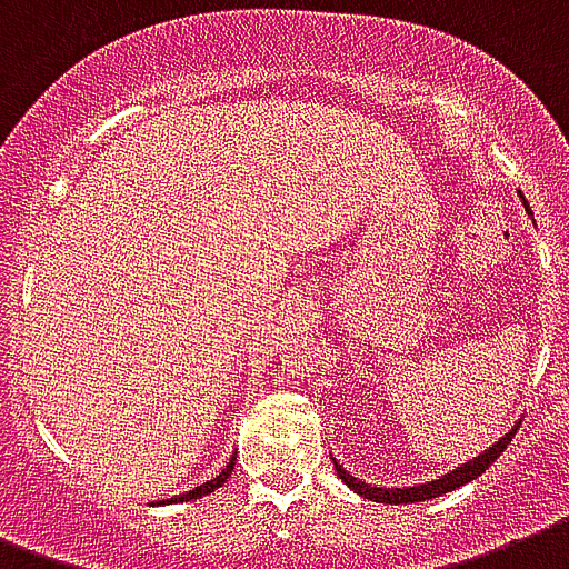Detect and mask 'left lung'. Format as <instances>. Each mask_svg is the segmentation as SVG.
I'll use <instances>...</instances> for the list:
<instances>
[{
    "label": "left lung",
    "instance_id": "left-lung-1",
    "mask_svg": "<svg viewBox=\"0 0 569 569\" xmlns=\"http://www.w3.org/2000/svg\"><path fill=\"white\" fill-rule=\"evenodd\" d=\"M522 204H526V210H528L526 198H522ZM528 213H531V210H528ZM517 427H519V421L510 427L508 433L501 436L499 442L492 445V448L481 451L478 457H472V460H466L463 466H457V469H451V472L439 475V478H433V481L416 483V487H380V483H365L347 472L345 466L338 463L335 457H332V463H335V472H338V478H341V481H345L350 490L359 492V496H365V499L382 501V505H412V501H427V499H436V496H442V492L460 490L463 483L475 481L478 475L487 472V469H490V466L499 460L501 451H505V448L510 445V439H513V433H517Z\"/></svg>",
    "mask_w": 569,
    "mask_h": 569
}]
</instances>
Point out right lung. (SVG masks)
<instances>
[{
	"instance_id": "1",
	"label": "right lung",
	"mask_w": 569,
	"mask_h": 569,
	"mask_svg": "<svg viewBox=\"0 0 569 569\" xmlns=\"http://www.w3.org/2000/svg\"><path fill=\"white\" fill-rule=\"evenodd\" d=\"M234 460H237V457H231L222 472L216 475V478H210V481H207V483H198L196 490L183 492V496H174V499H162V501H157V505H166V501H189V499H201V496H210V492L219 490V487H222V483L228 481V478H231V472H234Z\"/></svg>"
}]
</instances>
